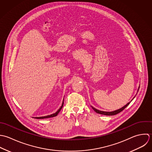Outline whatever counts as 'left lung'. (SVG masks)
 I'll return each mask as SVG.
<instances>
[{"label": "left lung", "mask_w": 152, "mask_h": 152, "mask_svg": "<svg viewBox=\"0 0 152 152\" xmlns=\"http://www.w3.org/2000/svg\"><path fill=\"white\" fill-rule=\"evenodd\" d=\"M139 88H140V86H139V89H138V91H139ZM138 92V91H137ZM135 97V96H134ZM134 97H133V99L134 98ZM132 99V100H133ZM131 100V101H132ZM130 101V102H131ZM130 102H129L128 103H127L125 106H124L123 107H122L121 108V109H118V110H115V111H113V112H103V111H100V110H97V109H95V108H94L93 107H92L91 106V107H92V109L94 110V112H96L97 113H99V114H101V115H106V116H112V115H117V114H118L119 113H120V112H121V111H123L129 104H130Z\"/></svg>", "instance_id": "8db88e82"}]
</instances>
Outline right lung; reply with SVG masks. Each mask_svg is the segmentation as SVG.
<instances>
[{"label": "right lung", "instance_id": "right-lung-1", "mask_svg": "<svg viewBox=\"0 0 152 152\" xmlns=\"http://www.w3.org/2000/svg\"><path fill=\"white\" fill-rule=\"evenodd\" d=\"M63 103H64V99H63V103H62V104L61 106V107L59 108V109L55 113L52 114V115H48V116H42V117H36V118H34L35 119H46V118H53V117H55L56 116L58 113H59V112L61 111V108L63 107Z\"/></svg>", "mask_w": 152, "mask_h": 152}]
</instances>
